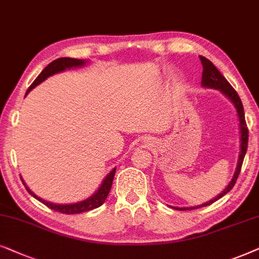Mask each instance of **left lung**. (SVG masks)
Returning <instances> with one entry per match:
<instances>
[{
    "label": "left lung",
    "instance_id": "left-lung-1",
    "mask_svg": "<svg viewBox=\"0 0 259 259\" xmlns=\"http://www.w3.org/2000/svg\"><path fill=\"white\" fill-rule=\"evenodd\" d=\"M200 60H201L202 64V77H201V85L204 88H209V89H215L219 90L222 94L226 96L227 98L230 99L231 102L233 103L234 108L237 109V115L238 118H239V126H240V154H239V158H238V164H237V169L234 171V175L232 178V180L227 187L224 189V191L220 193L219 195H217L214 199L209 200V201L205 202L202 205H198V206H192V207H173L175 209H180V211H189V209H195V208H200V207H205V206H208L215 202L217 200H219L220 198H223L226 193H229L231 189L233 188L234 184H236L238 177H239L240 169H242V164L244 161V157H245L246 150H247V141H249V130H247L246 126V122H245V115H244V108H243V103L240 101L239 96L236 92L229 81L226 80V78L220 73L214 65H213L211 61L208 59H206L205 57H201L199 55Z\"/></svg>",
    "mask_w": 259,
    "mask_h": 259
}]
</instances>
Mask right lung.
<instances>
[{"label": "right lung", "mask_w": 259, "mask_h": 259, "mask_svg": "<svg viewBox=\"0 0 259 259\" xmlns=\"http://www.w3.org/2000/svg\"><path fill=\"white\" fill-rule=\"evenodd\" d=\"M88 63L86 60H80V59H73V58H59V59H55L54 61H52L51 64H48L46 67L44 68L42 72L37 75V78L33 81V84L29 86V89L27 90L26 96L28 95L29 91L35 88L36 85H39L40 82H42L45 79H47L51 75H53L55 73H59V72H63L67 68H72V67H81ZM116 173V168L110 171V173L106 175L104 180H103L101 187L98 188V191L95 193L94 195H91L90 198L82 200V201L75 202V204H67V205H59V204H53V202L46 201V200L41 199L40 196H37L34 194V193L30 191V189L27 187L25 182V187L27 191H28L29 194H32L34 198L36 200H39L40 202H42L44 205H46L47 207H50L51 209H54V211L60 212V213H65V214H77V213H82V212H88L91 211V209H95L102 206L105 202L106 196H108L110 189H111L112 186V181H113V177H115Z\"/></svg>", "instance_id": "obj_1"}]
</instances>
